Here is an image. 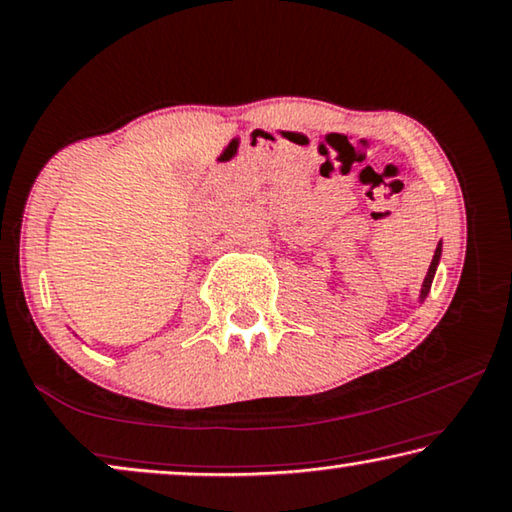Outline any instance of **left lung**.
<instances>
[{
  "label": "left lung",
  "mask_w": 512,
  "mask_h": 512,
  "mask_svg": "<svg viewBox=\"0 0 512 512\" xmlns=\"http://www.w3.org/2000/svg\"><path fill=\"white\" fill-rule=\"evenodd\" d=\"M439 261H441V242L436 244V251H434L432 265H429V270H427V277H425V281H422V288H420V302H425L427 293H429V288H432V281H434L436 268H439Z\"/></svg>",
  "instance_id": "8db88e82"
}]
</instances>
